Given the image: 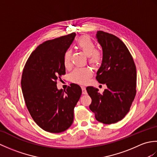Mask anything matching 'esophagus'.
<instances>
[{
	"label": "esophagus",
	"mask_w": 157,
	"mask_h": 157,
	"mask_svg": "<svg viewBox=\"0 0 157 157\" xmlns=\"http://www.w3.org/2000/svg\"><path fill=\"white\" fill-rule=\"evenodd\" d=\"M82 90L83 94H87V91H86V89L84 86H82Z\"/></svg>",
	"instance_id": "34e87169"
}]
</instances>
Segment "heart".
Segmentation results:
<instances>
[{"label": "heart", "mask_w": 157, "mask_h": 157, "mask_svg": "<svg viewBox=\"0 0 157 157\" xmlns=\"http://www.w3.org/2000/svg\"><path fill=\"white\" fill-rule=\"evenodd\" d=\"M77 48L82 51L88 56L89 62L94 65H97L102 61V53L101 51L95 50L96 46L94 41L88 36H83L79 38L75 42ZM70 56L71 51L67 50L63 55V65L65 67L70 66ZM92 75V71L88 67L77 68L73 71L70 75L71 80L79 84H86L88 83L90 78Z\"/></svg>", "instance_id": "obj_1"}]
</instances>
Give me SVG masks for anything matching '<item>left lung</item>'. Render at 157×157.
<instances>
[{
	"label": "left lung",
	"mask_w": 157,
	"mask_h": 157,
	"mask_svg": "<svg viewBox=\"0 0 157 157\" xmlns=\"http://www.w3.org/2000/svg\"><path fill=\"white\" fill-rule=\"evenodd\" d=\"M96 37L102 49L96 78L107 88L102 94L92 86L86 88L92 98L89 107L97 121L111 124L124 118L131 107L136 93V68L129 50L119 38L102 31H98Z\"/></svg>",
	"instance_id": "8db88e82"
}]
</instances>
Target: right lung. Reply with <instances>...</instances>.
I'll use <instances>...</instances> for the list:
<instances>
[{
  "mask_svg": "<svg viewBox=\"0 0 157 157\" xmlns=\"http://www.w3.org/2000/svg\"><path fill=\"white\" fill-rule=\"evenodd\" d=\"M75 33L50 40L32 52L23 71L21 90L25 105L38 126L51 133L65 131L73 121V109L82 94L73 84L59 90L56 80L65 73L63 55Z\"/></svg>",
  "mask_w": 157,
  "mask_h": 157,
  "instance_id": "obj_1",
  "label": "right lung"
}]
</instances>
